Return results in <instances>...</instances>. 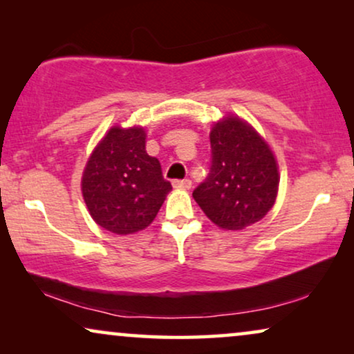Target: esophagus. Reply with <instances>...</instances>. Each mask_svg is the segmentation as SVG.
<instances>
[{"label":"esophagus","mask_w":354,"mask_h":354,"mask_svg":"<svg viewBox=\"0 0 354 354\" xmlns=\"http://www.w3.org/2000/svg\"><path fill=\"white\" fill-rule=\"evenodd\" d=\"M172 185L176 188H183V190H188L192 187L190 178H177V180L172 182Z\"/></svg>","instance_id":"1"}]
</instances>
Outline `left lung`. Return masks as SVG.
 <instances>
[{"mask_svg":"<svg viewBox=\"0 0 354 354\" xmlns=\"http://www.w3.org/2000/svg\"><path fill=\"white\" fill-rule=\"evenodd\" d=\"M277 190V162L263 138L239 118L216 124L209 174L193 190L205 214L221 229L241 230L268 214Z\"/></svg>","mask_w":354,"mask_h":354,"instance_id":"1","label":"left lung"}]
</instances>
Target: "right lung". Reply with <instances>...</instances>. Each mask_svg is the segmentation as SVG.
Instances as JSON below:
<instances>
[{
    "label": "right lung",
    "instance_id": "right-lung-1",
    "mask_svg": "<svg viewBox=\"0 0 354 354\" xmlns=\"http://www.w3.org/2000/svg\"><path fill=\"white\" fill-rule=\"evenodd\" d=\"M143 129L113 127L91 154L82 193L96 224L118 235L143 230L156 217L171 182L145 149Z\"/></svg>",
    "mask_w": 354,
    "mask_h": 354
}]
</instances>
